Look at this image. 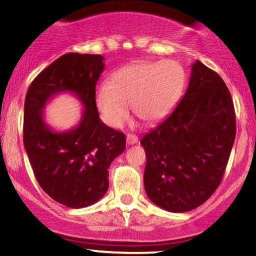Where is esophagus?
Segmentation results:
<instances>
[{
	"label": "esophagus",
	"mask_w": 256,
	"mask_h": 256,
	"mask_svg": "<svg viewBox=\"0 0 256 256\" xmlns=\"http://www.w3.org/2000/svg\"><path fill=\"white\" fill-rule=\"evenodd\" d=\"M138 142V137L136 134H128V136H126V143H128V146H132V144H136Z\"/></svg>",
	"instance_id": "1"
}]
</instances>
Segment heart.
Instances as JSON below:
<instances>
[{
  "mask_svg": "<svg viewBox=\"0 0 256 256\" xmlns=\"http://www.w3.org/2000/svg\"><path fill=\"white\" fill-rule=\"evenodd\" d=\"M186 85L184 67L176 60H138L112 73L98 86L95 104L106 125L118 128L134 113L148 122H158L172 113Z\"/></svg>",
  "mask_w": 256,
  "mask_h": 256,
  "instance_id": "1",
  "label": "heart"
}]
</instances>
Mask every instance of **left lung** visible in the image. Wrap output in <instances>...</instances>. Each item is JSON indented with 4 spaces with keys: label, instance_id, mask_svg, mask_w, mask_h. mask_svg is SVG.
<instances>
[{
    "label": "left lung",
    "instance_id": "1",
    "mask_svg": "<svg viewBox=\"0 0 256 256\" xmlns=\"http://www.w3.org/2000/svg\"><path fill=\"white\" fill-rule=\"evenodd\" d=\"M234 137L230 91L218 73L196 60L176 110L140 140L150 201L173 213L204 204L222 182Z\"/></svg>",
    "mask_w": 256,
    "mask_h": 256
}]
</instances>
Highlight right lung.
Returning <instances> with one entry per match:
<instances>
[{"label": "right lung", "instance_id": "right-lung-1", "mask_svg": "<svg viewBox=\"0 0 256 256\" xmlns=\"http://www.w3.org/2000/svg\"><path fill=\"white\" fill-rule=\"evenodd\" d=\"M104 58L68 52L49 64L32 82L24 106V146L40 188L70 208H83L107 192L108 168L125 150V134L101 122L95 104L96 83ZM74 94L84 108L81 122L56 132L44 119L54 96Z\"/></svg>", "mask_w": 256, "mask_h": 256}]
</instances>
